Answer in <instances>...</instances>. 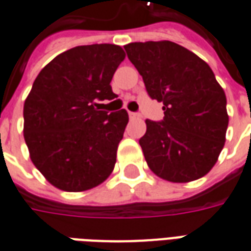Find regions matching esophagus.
I'll list each match as a JSON object with an SVG mask.
<instances>
[{
    "instance_id": "34e87169",
    "label": "esophagus",
    "mask_w": 251,
    "mask_h": 251,
    "mask_svg": "<svg viewBox=\"0 0 251 251\" xmlns=\"http://www.w3.org/2000/svg\"><path fill=\"white\" fill-rule=\"evenodd\" d=\"M129 117H130V120H138V118H140V114H138V113H130Z\"/></svg>"
}]
</instances>
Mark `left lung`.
Returning <instances> with one entry per match:
<instances>
[{"mask_svg":"<svg viewBox=\"0 0 251 251\" xmlns=\"http://www.w3.org/2000/svg\"><path fill=\"white\" fill-rule=\"evenodd\" d=\"M127 57L152 99L163 102L164 120H147L140 145L158 177L188 183L215 165L226 141V94L210 66L172 41L130 43Z\"/></svg>","mask_w":251,"mask_h":251,"instance_id":"left-lung-1","label":"left lung"}]
</instances>
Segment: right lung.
Returning a JSON list of instances; mask_svg holds the SVG:
<instances>
[{"instance_id": "right-lung-1", "label": "right lung", "mask_w": 251, "mask_h": 251, "mask_svg": "<svg viewBox=\"0 0 251 251\" xmlns=\"http://www.w3.org/2000/svg\"><path fill=\"white\" fill-rule=\"evenodd\" d=\"M124 59L115 44L79 46L35 79L24 103V138L32 163L56 188L87 191L113 172L129 115L109 114L98 102L117 97L110 82Z\"/></svg>"}]
</instances>
